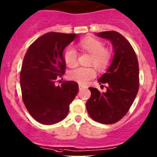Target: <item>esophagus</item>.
<instances>
[{
    "label": "esophagus",
    "mask_w": 157,
    "mask_h": 157,
    "mask_svg": "<svg viewBox=\"0 0 157 157\" xmlns=\"http://www.w3.org/2000/svg\"><path fill=\"white\" fill-rule=\"evenodd\" d=\"M85 88H86V86L82 85V84H81V83L79 84V89H80V90H81V89H85Z\"/></svg>",
    "instance_id": "34e87169"
}]
</instances>
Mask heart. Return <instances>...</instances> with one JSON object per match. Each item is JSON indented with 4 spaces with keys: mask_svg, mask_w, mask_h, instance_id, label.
<instances>
[{
    "mask_svg": "<svg viewBox=\"0 0 157 157\" xmlns=\"http://www.w3.org/2000/svg\"><path fill=\"white\" fill-rule=\"evenodd\" d=\"M79 46L83 51L91 54L89 64H93L98 69H104L110 63L112 53L109 50L104 48V43L99 39L92 37H88L82 39ZM63 59L68 66L73 67L77 64V53L75 48L68 46L64 50ZM96 75L95 69L92 67H77L71 70L68 76L71 80L86 83L94 78Z\"/></svg>",
    "mask_w": 157,
    "mask_h": 157,
    "instance_id": "1",
    "label": "heart"
}]
</instances>
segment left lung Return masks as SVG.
Here are the masks:
<instances>
[{
  "instance_id": "1",
  "label": "left lung",
  "mask_w": 157,
  "mask_h": 157,
  "mask_svg": "<svg viewBox=\"0 0 157 157\" xmlns=\"http://www.w3.org/2000/svg\"><path fill=\"white\" fill-rule=\"evenodd\" d=\"M108 39L113 47V61L107 71L98 80L106 92L89 88L91 97L86 109L91 118L104 124H112L121 119L132 106L139 91V69L137 56L130 42L115 31L97 33Z\"/></svg>"
}]
</instances>
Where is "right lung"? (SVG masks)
Instances as JSON below:
<instances>
[{"mask_svg": "<svg viewBox=\"0 0 157 157\" xmlns=\"http://www.w3.org/2000/svg\"><path fill=\"white\" fill-rule=\"evenodd\" d=\"M79 36L77 34L50 32L38 38L27 51L20 73L22 99L31 116L43 124L63 120L78 93V83L63 81V51Z\"/></svg>", "mask_w": 157, "mask_h": 157, "instance_id": "right-lung-1", "label": "right lung"}]
</instances>
